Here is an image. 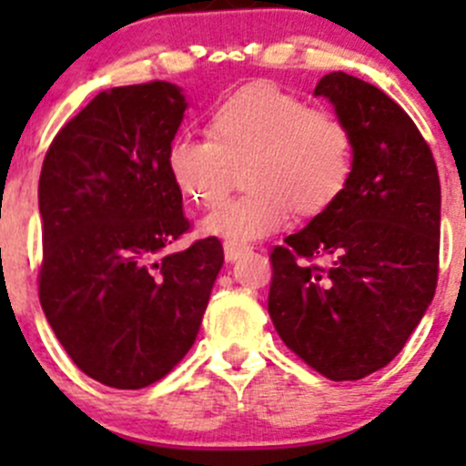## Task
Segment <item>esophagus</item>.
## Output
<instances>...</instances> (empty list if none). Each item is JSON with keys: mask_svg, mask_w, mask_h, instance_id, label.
I'll use <instances>...</instances> for the list:
<instances>
[{"mask_svg": "<svg viewBox=\"0 0 466 466\" xmlns=\"http://www.w3.org/2000/svg\"><path fill=\"white\" fill-rule=\"evenodd\" d=\"M248 250H250V248L243 246V243H237V241H225L223 243V252H225V259H228V261H237L238 257L246 255Z\"/></svg>", "mask_w": 466, "mask_h": 466, "instance_id": "34e87169", "label": "esophagus"}]
</instances>
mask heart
<instances>
[{
    "label": "heart",
    "instance_id": "heart-1",
    "mask_svg": "<svg viewBox=\"0 0 466 466\" xmlns=\"http://www.w3.org/2000/svg\"><path fill=\"white\" fill-rule=\"evenodd\" d=\"M205 137H176L167 171L187 203L216 207L243 167L246 194L205 216L200 232L255 241L284 228L290 209L318 216L336 205L354 176V135L345 121L311 110L270 83H255L216 103Z\"/></svg>",
    "mask_w": 466,
    "mask_h": 466
}]
</instances>
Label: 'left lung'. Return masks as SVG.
Listing matches in <instances>:
<instances>
[{"label":"left lung","mask_w":466,"mask_h":466,"mask_svg":"<svg viewBox=\"0 0 466 466\" xmlns=\"http://www.w3.org/2000/svg\"><path fill=\"white\" fill-rule=\"evenodd\" d=\"M354 135V176L336 205L272 250L268 313L331 380L385 368L429 311L440 257V177L410 116L345 72L316 87ZM320 256L324 267L307 258Z\"/></svg>","instance_id":"8db88e82"}]
</instances>
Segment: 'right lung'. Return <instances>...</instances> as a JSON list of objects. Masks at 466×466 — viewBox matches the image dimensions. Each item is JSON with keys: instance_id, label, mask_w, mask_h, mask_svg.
I'll use <instances>...</instances> for the list:
<instances>
[{"instance_id": "add662e5", "label": "right lung", "mask_w": 466, "mask_h": 466, "mask_svg": "<svg viewBox=\"0 0 466 466\" xmlns=\"http://www.w3.org/2000/svg\"><path fill=\"white\" fill-rule=\"evenodd\" d=\"M187 106L167 81L107 89L42 164V311L69 359L116 390L146 388L180 363L225 259L216 237L164 252L189 229L167 171Z\"/></svg>"}]
</instances>
